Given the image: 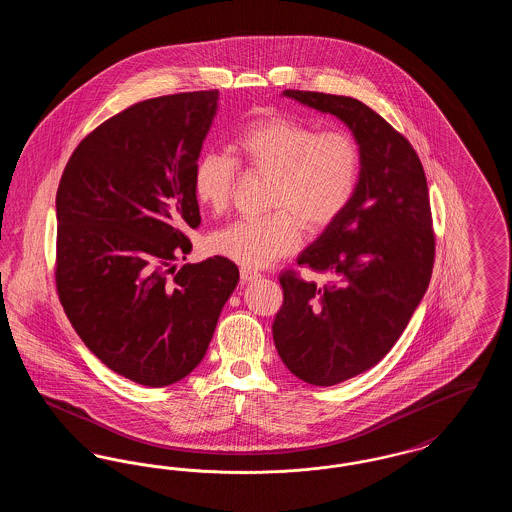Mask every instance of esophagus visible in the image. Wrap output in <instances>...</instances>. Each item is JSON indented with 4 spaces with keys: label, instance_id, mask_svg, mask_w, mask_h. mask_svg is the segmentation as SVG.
I'll return each instance as SVG.
<instances>
[{
    "label": "esophagus",
    "instance_id": "esophagus-1",
    "mask_svg": "<svg viewBox=\"0 0 512 512\" xmlns=\"http://www.w3.org/2000/svg\"><path fill=\"white\" fill-rule=\"evenodd\" d=\"M240 276H242V282H255V280H259L261 278V274L259 272H255V270H251V268H242L240 270Z\"/></svg>",
    "mask_w": 512,
    "mask_h": 512
}]
</instances>
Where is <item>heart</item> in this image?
Masks as SVG:
<instances>
[{"label": "heart", "instance_id": "heart-1", "mask_svg": "<svg viewBox=\"0 0 512 512\" xmlns=\"http://www.w3.org/2000/svg\"><path fill=\"white\" fill-rule=\"evenodd\" d=\"M251 171L270 174L265 217L240 219L215 230L211 249L245 268H263L295 251L305 226L318 232L340 217L357 192L363 155L345 130L318 132L311 122L272 115L251 122L234 144ZM236 161L203 151L192 169L195 201L220 213L234 195Z\"/></svg>", "mask_w": 512, "mask_h": 512}]
</instances>
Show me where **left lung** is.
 <instances>
[{"instance_id": "1", "label": "left lung", "mask_w": 512, "mask_h": 512, "mask_svg": "<svg viewBox=\"0 0 512 512\" xmlns=\"http://www.w3.org/2000/svg\"><path fill=\"white\" fill-rule=\"evenodd\" d=\"M343 122L361 147L357 192L297 265L328 272L317 286L280 274L284 303L272 324L282 363L299 380L334 386L378 365L413 317L434 267L428 184L413 146L363 101L284 90Z\"/></svg>"}]
</instances>
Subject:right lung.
I'll return each mask as SVG.
<instances>
[{"label": "right lung", "mask_w": 512, "mask_h": 512, "mask_svg": "<svg viewBox=\"0 0 512 512\" xmlns=\"http://www.w3.org/2000/svg\"><path fill=\"white\" fill-rule=\"evenodd\" d=\"M217 109V90L128 107L78 144L55 197L61 305L103 365L149 388L201 363L240 280L219 255L174 265L192 251L180 228L201 222L192 169Z\"/></svg>", "instance_id": "obj_1"}]
</instances>
